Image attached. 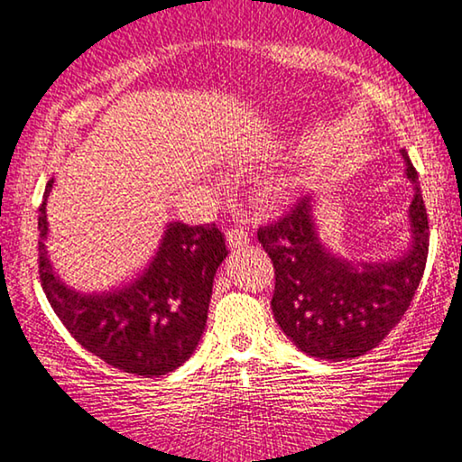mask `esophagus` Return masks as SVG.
<instances>
[{"label": "esophagus", "instance_id": "esophagus-1", "mask_svg": "<svg viewBox=\"0 0 462 462\" xmlns=\"http://www.w3.org/2000/svg\"><path fill=\"white\" fill-rule=\"evenodd\" d=\"M226 243H228L230 249H240V246L249 245V232L240 226H234L228 232H226Z\"/></svg>", "mask_w": 462, "mask_h": 462}]
</instances>
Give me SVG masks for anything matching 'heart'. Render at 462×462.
<instances>
[{
    "mask_svg": "<svg viewBox=\"0 0 462 462\" xmlns=\"http://www.w3.org/2000/svg\"><path fill=\"white\" fill-rule=\"evenodd\" d=\"M278 192V188H272V190H270V194H276Z\"/></svg>",
    "mask_w": 462,
    "mask_h": 462,
    "instance_id": "heart-1",
    "label": "heart"
}]
</instances>
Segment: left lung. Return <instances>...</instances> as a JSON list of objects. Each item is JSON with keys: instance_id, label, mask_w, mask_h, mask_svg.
<instances>
[{"instance_id": "left-lung-1", "label": "left lung", "mask_w": 462, "mask_h": 462, "mask_svg": "<svg viewBox=\"0 0 462 462\" xmlns=\"http://www.w3.org/2000/svg\"><path fill=\"white\" fill-rule=\"evenodd\" d=\"M414 188L408 207L411 246L393 262L354 263L322 243L316 200L303 197L276 224L257 230L274 263L272 311L278 327L303 354L320 360H349L370 352L402 320L423 278L429 222L417 169L402 151Z\"/></svg>"}]
</instances>
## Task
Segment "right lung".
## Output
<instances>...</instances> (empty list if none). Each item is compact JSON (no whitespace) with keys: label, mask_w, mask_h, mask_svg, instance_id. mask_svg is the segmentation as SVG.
Segmentation results:
<instances>
[{"label":"right lung","mask_w":462,"mask_h":462,"mask_svg":"<svg viewBox=\"0 0 462 462\" xmlns=\"http://www.w3.org/2000/svg\"><path fill=\"white\" fill-rule=\"evenodd\" d=\"M39 207V276L45 297L69 333L88 352L123 373L159 376L173 373L203 337L213 276L228 251L216 224L169 222L159 249L134 282L110 293H79L50 262L45 205Z\"/></svg>","instance_id":"add662e5"}]
</instances>
